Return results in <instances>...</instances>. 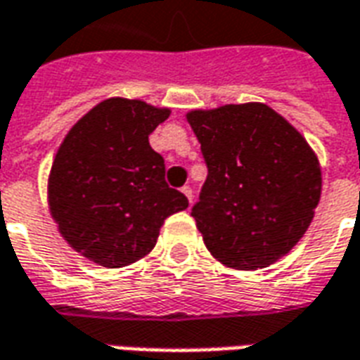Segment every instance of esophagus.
<instances>
[{
  "label": "esophagus",
  "mask_w": 360,
  "mask_h": 360,
  "mask_svg": "<svg viewBox=\"0 0 360 360\" xmlns=\"http://www.w3.org/2000/svg\"><path fill=\"white\" fill-rule=\"evenodd\" d=\"M181 193H183V195L187 196L188 202L193 200V188H191V187H183V188H181Z\"/></svg>",
  "instance_id": "1"
}]
</instances>
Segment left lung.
Wrapping results in <instances>:
<instances>
[{
	"label": "left lung",
	"instance_id": "1",
	"mask_svg": "<svg viewBox=\"0 0 360 360\" xmlns=\"http://www.w3.org/2000/svg\"><path fill=\"white\" fill-rule=\"evenodd\" d=\"M208 177L193 218L204 245L233 270L285 257L314 218L322 172L307 139L262 102L187 111Z\"/></svg>",
	"mask_w": 360,
	"mask_h": 360
}]
</instances>
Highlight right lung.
<instances>
[{"instance_id": "1", "label": "right lung", "mask_w": 360, "mask_h": 360, "mask_svg": "<svg viewBox=\"0 0 360 360\" xmlns=\"http://www.w3.org/2000/svg\"><path fill=\"white\" fill-rule=\"evenodd\" d=\"M169 108L113 96L84 113L59 144L48 204L67 245L103 268H123L154 249L165 218L188 206L167 187L164 158L148 134Z\"/></svg>"}]
</instances>
